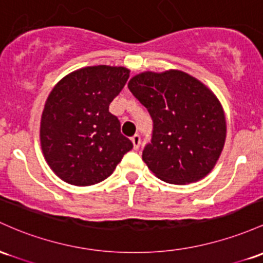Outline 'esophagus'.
<instances>
[{
  "label": "esophagus",
  "mask_w": 263,
  "mask_h": 263,
  "mask_svg": "<svg viewBox=\"0 0 263 263\" xmlns=\"http://www.w3.org/2000/svg\"><path fill=\"white\" fill-rule=\"evenodd\" d=\"M131 141H132V143H134L135 148L137 149L138 147H140V145H141V137H140V135H138V134L134 135V136L131 137Z\"/></svg>",
  "instance_id": "obj_1"
}]
</instances>
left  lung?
<instances>
[{
	"mask_svg": "<svg viewBox=\"0 0 263 263\" xmlns=\"http://www.w3.org/2000/svg\"><path fill=\"white\" fill-rule=\"evenodd\" d=\"M128 88L154 122L142 158L168 183L184 184L211 172L226 140V120L216 99L200 81L181 71L143 72Z\"/></svg>",
	"mask_w": 263,
	"mask_h": 263,
	"instance_id": "obj_1",
	"label": "left lung"
}]
</instances>
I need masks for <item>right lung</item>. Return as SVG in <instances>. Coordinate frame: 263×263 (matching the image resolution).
<instances>
[{
    "label": "right lung",
    "instance_id": "add662e5",
    "mask_svg": "<svg viewBox=\"0 0 263 263\" xmlns=\"http://www.w3.org/2000/svg\"><path fill=\"white\" fill-rule=\"evenodd\" d=\"M125 67L92 66L66 76L46 101L41 146L52 171L65 182L91 186L106 180L131 151L109 103L125 87Z\"/></svg>",
    "mask_w": 263,
    "mask_h": 263
}]
</instances>
